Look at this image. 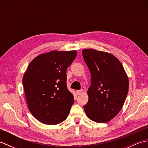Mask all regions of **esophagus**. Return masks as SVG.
I'll use <instances>...</instances> for the list:
<instances>
[{
    "mask_svg": "<svg viewBox=\"0 0 148 148\" xmlns=\"http://www.w3.org/2000/svg\"><path fill=\"white\" fill-rule=\"evenodd\" d=\"M83 89H81L79 90H77L76 91V93H77V94L78 95H81V93H83Z\"/></svg>",
    "mask_w": 148,
    "mask_h": 148,
    "instance_id": "1",
    "label": "esophagus"
}]
</instances>
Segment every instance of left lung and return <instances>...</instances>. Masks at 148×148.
Masks as SVG:
<instances>
[{
	"label": "left lung",
	"mask_w": 148,
	"mask_h": 148,
	"mask_svg": "<svg viewBox=\"0 0 148 148\" xmlns=\"http://www.w3.org/2000/svg\"><path fill=\"white\" fill-rule=\"evenodd\" d=\"M91 74L88 102L84 106L90 119L106 123L118 114L128 92V79L121 62L114 55L93 49H83Z\"/></svg>",
	"instance_id": "left-lung-1"
}]
</instances>
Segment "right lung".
Masks as SVG:
<instances>
[{
  "label": "right lung",
  "instance_id": "right-lung-1",
  "mask_svg": "<svg viewBox=\"0 0 148 148\" xmlns=\"http://www.w3.org/2000/svg\"><path fill=\"white\" fill-rule=\"evenodd\" d=\"M76 55V51L41 54L30 63L24 74L28 107L42 123L56 125L67 118L74 99L67 88L66 72Z\"/></svg>",
  "mask_w": 148,
  "mask_h": 148
}]
</instances>
